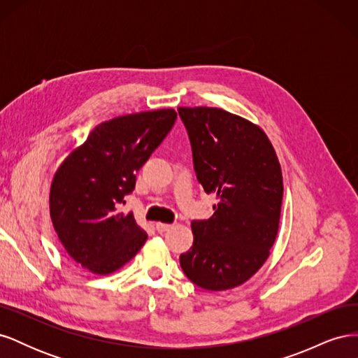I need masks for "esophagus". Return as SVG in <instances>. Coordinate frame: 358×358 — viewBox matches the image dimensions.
<instances>
[{"mask_svg": "<svg viewBox=\"0 0 358 358\" xmlns=\"http://www.w3.org/2000/svg\"><path fill=\"white\" fill-rule=\"evenodd\" d=\"M155 229H157L158 233H166V231H169L171 229V225L170 224H164V222H157Z\"/></svg>", "mask_w": 358, "mask_h": 358, "instance_id": "34e87169", "label": "esophagus"}]
</instances>
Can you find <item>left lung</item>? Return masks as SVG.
I'll return each instance as SVG.
<instances>
[{
  "label": "left lung",
  "mask_w": 358,
  "mask_h": 358,
  "mask_svg": "<svg viewBox=\"0 0 358 358\" xmlns=\"http://www.w3.org/2000/svg\"><path fill=\"white\" fill-rule=\"evenodd\" d=\"M204 192L218 203L209 220L191 222L194 242L179 257L187 278L200 288L230 289L264 264L273 246L282 171L262 128L216 107H179Z\"/></svg>",
  "instance_id": "left-lung-1"
}]
</instances>
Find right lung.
Here are the masks:
<instances>
[{"label": "right lung", "instance_id": "1", "mask_svg": "<svg viewBox=\"0 0 358 358\" xmlns=\"http://www.w3.org/2000/svg\"><path fill=\"white\" fill-rule=\"evenodd\" d=\"M176 117L175 110L162 109L110 119L96 125L57 170L49 197L53 229L69 255L90 272H115L146 242L133 213L119 208Z\"/></svg>", "mask_w": 358, "mask_h": 358}]
</instances>
